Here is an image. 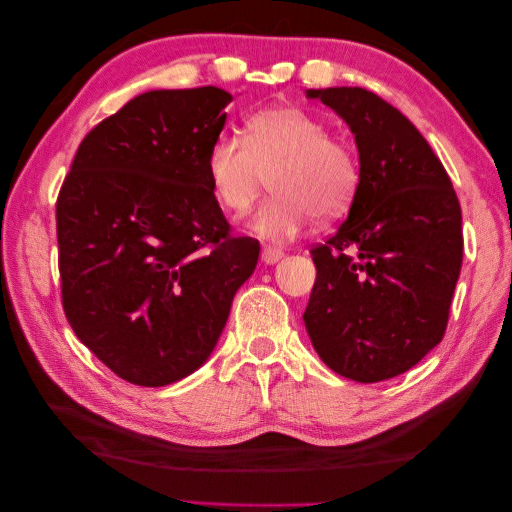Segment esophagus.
<instances>
[{
	"instance_id": "obj_1",
	"label": "esophagus",
	"mask_w": 512,
	"mask_h": 512,
	"mask_svg": "<svg viewBox=\"0 0 512 512\" xmlns=\"http://www.w3.org/2000/svg\"><path fill=\"white\" fill-rule=\"evenodd\" d=\"M282 258H284V252L277 250V247H271V245L262 247V262H265V265H275V262H280Z\"/></svg>"
}]
</instances>
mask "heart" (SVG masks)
Wrapping results in <instances>:
<instances>
[{"label":"heart","mask_w":512,"mask_h":512,"mask_svg":"<svg viewBox=\"0 0 512 512\" xmlns=\"http://www.w3.org/2000/svg\"><path fill=\"white\" fill-rule=\"evenodd\" d=\"M207 175L218 203L245 213L271 175L275 192L252 226L271 241H288L312 222L342 215L361 181L359 158L299 106H271L247 117L243 138L222 134L207 153Z\"/></svg>","instance_id":"obj_1"}]
</instances>
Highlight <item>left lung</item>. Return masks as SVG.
Returning a JSON list of instances; mask_svg holds the SVG:
<instances>
[{
	"label": "left lung",
	"instance_id": "8db88e82",
	"mask_svg": "<svg viewBox=\"0 0 512 512\" xmlns=\"http://www.w3.org/2000/svg\"><path fill=\"white\" fill-rule=\"evenodd\" d=\"M305 96L348 123L361 164L346 222L312 250L305 329L335 374L389 380L444 337L463 260L459 200L436 153L395 106L363 87Z\"/></svg>",
	"mask_w": 512,
	"mask_h": 512
}]
</instances>
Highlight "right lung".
Instances as JSON below:
<instances>
[{"label": "right lung", "mask_w": 512, "mask_h": 512, "mask_svg": "<svg viewBox=\"0 0 512 512\" xmlns=\"http://www.w3.org/2000/svg\"><path fill=\"white\" fill-rule=\"evenodd\" d=\"M232 102L220 87L153 89L91 130L57 198L64 312L98 359L138 386L203 365L260 245L232 237L207 153Z\"/></svg>", "instance_id": "add662e5"}]
</instances>
